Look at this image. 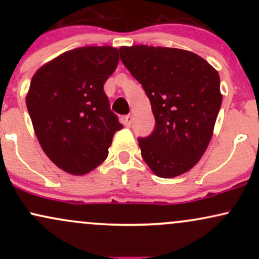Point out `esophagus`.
Wrapping results in <instances>:
<instances>
[{"label": "esophagus", "instance_id": "esophagus-1", "mask_svg": "<svg viewBox=\"0 0 259 259\" xmlns=\"http://www.w3.org/2000/svg\"><path fill=\"white\" fill-rule=\"evenodd\" d=\"M123 124L124 125H125L126 127H129L130 125H132V123H133V115L132 114H127V115H125V117H123Z\"/></svg>", "mask_w": 259, "mask_h": 259}]
</instances>
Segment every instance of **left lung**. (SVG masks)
<instances>
[{"label": "left lung", "instance_id": "8db88e82", "mask_svg": "<svg viewBox=\"0 0 259 259\" xmlns=\"http://www.w3.org/2000/svg\"><path fill=\"white\" fill-rule=\"evenodd\" d=\"M119 53L146 92L156 119L153 133L139 139L142 158L159 178L186 173L213 136L223 100L218 72L186 50L134 45Z\"/></svg>", "mask_w": 259, "mask_h": 259}]
</instances>
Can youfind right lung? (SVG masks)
Listing matches in <instances>:
<instances>
[{
  "mask_svg": "<svg viewBox=\"0 0 259 259\" xmlns=\"http://www.w3.org/2000/svg\"><path fill=\"white\" fill-rule=\"evenodd\" d=\"M118 62L115 47H79L32 76L25 100L34 132L46 156L67 173L84 175L99 167L123 127L103 90Z\"/></svg>",
  "mask_w": 259,
  "mask_h": 259,
  "instance_id": "obj_1",
  "label": "right lung"
}]
</instances>
